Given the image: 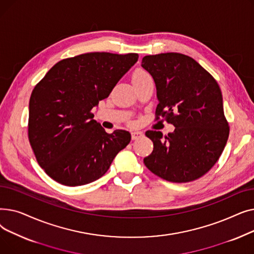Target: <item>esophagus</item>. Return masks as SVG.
Wrapping results in <instances>:
<instances>
[{
    "label": "esophagus",
    "instance_id": "1",
    "mask_svg": "<svg viewBox=\"0 0 254 254\" xmlns=\"http://www.w3.org/2000/svg\"><path fill=\"white\" fill-rule=\"evenodd\" d=\"M143 137V132L141 131H131V140H137Z\"/></svg>",
    "mask_w": 254,
    "mask_h": 254
}]
</instances>
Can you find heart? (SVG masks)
Wrapping results in <instances>:
<instances>
[{
	"label": "heart",
	"mask_w": 254,
	"mask_h": 254,
	"mask_svg": "<svg viewBox=\"0 0 254 254\" xmlns=\"http://www.w3.org/2000/svg\"><path fill=\"white\" fill-rule=\"evenodd\" d=\"M148 79H151L150 74L143 69H137L134 73H132V82H134V84L141 83L145 81V80H148Z\"/></svg>",
	"instance_id": "obj_1"
}]
</instances>
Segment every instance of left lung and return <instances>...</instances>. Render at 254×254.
<instances>
[{"label":"left lung","mask_w":254,"mask_h":254,"mask_svg":"<svg viewBox=\"0 0 254 254\" xmlns=\"http://www.w3.org/2000/svg\"><path fill=\"white\" fill-rule=\"evenodd\" d=\"M142 66L155 82V119L162 116L175 127L167 136L145 132L153 142L145 166L170 182L198 179L216 164L230 134L218 83L197 62L177 52L146 56Z\"/></svg>","instance_id":"8db88e82"}]
</instances>
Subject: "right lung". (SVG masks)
<instances>
[{
	"label": "right lung",
	"instance_id": "obj_1",
	"mask_svg": "<svg viewBox=\"0 0 254 254\" xmlns=\"http://www.w3.org/2000/svg\"><path fill=\"white\" fill-rule=\"evenodd\" d=\"M137 53L89 52L57 63L32 91L29 140L46 174L66 186L93 182L130 141L127 130L108 134L92 109L108 98L138 61Z\"/></svg>",
	"mask_w": 254,
	"mask_h": 254
}]
</instances>
